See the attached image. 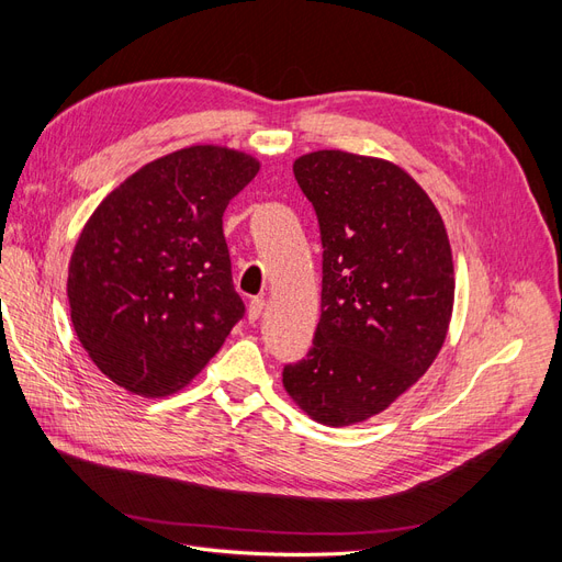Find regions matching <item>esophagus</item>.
Wrapping results in <instances>:
<instances>
[{"mask_svg":"<svg viewBox=\"0 0 562 562\" xmlns=\"http://www.w3.org/2000/svg\"><path fill=\"white\" fill-rule=\"evenodd\" d=\"M262 310H265V300L262 297H252L248 302V321H258Z\"/></svg>","mask_w":562,"mask_h":562,"instance_id":"obj_1","label":"esophagus"}]
</instances>
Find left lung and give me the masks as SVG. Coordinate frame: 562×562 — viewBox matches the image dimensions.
Segmentation results:
<instances>
[{"mask_svg":"<svg viewBox=\"0 0 562 562\" xmlns=\"http://www.w3.org/2000/svg\"><path fill=\"white\" fill-rule=\"evenodd\" d=\"M293 173L323 244L321 318L283 386L328 427L366 422L429 370L446 342L454 269L443 217L396 164L318 149Z\"/></svg>","mask_w":562,"mask_h":562,"instance_id":"8db88e82","label":"left lung"}]
</instances>
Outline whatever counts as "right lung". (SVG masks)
<instances>
[{"label":"right lung","instance_id":"1","mask_svg":"<svg viewBox=\"0 0 562 562\" xmlns=\"http://www.w3.org/2000/svg\"><path fill=\"white\" fill-rule=\"evenodd\" d=\"M258 171L244 151L184 147L126 178L83 225L67 300L81 347L114 384L176 394L244 318L223 213Z\"/></svg>","mask_w":562,"mask_h":562}]
</instances>
